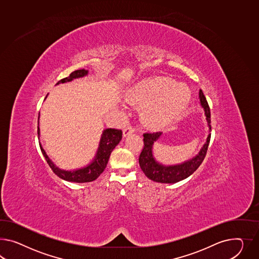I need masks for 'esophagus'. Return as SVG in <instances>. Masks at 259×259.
I'll return each instance as SVG.
<instances>
[{
    "label": "esophagus",
    "mask_w": 259,
    "mask_h": 259,
    "mask_svg": "<svg viewBox=\"0 0 259 259\" xmlns=\"http://www.w3.org/2000/svg\"><path fill=\"white\" fill-rule=\"evenodd\" d=\"M134 132H135V128L134 127H132V126H127V127L124 128V130H123V138H125L128 135L134 133Z\"/></svg>",
    "instance_id": "34e87169"
}]
</instances>
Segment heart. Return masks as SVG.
<instances>
[{"mask_svg": "<svg viewBox=\"0 0 259 259\" xmlns=\"http://www.w3.org/2000/svg\"><path fill=\"white\" fill-rule=\"evenodd\" d=\"M191 91L185 84L167 77H153L136 84L130 100L146 106L143 118L150 125H162L177 119L189 105Z\"/></svg>", "mask_w": 259, "mask_h": 259, "instance_id": "obj_1", "label": "heart"}]
</instances>
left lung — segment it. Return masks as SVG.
Masks as SVG:
<instances>
[{"instance_id":"8db88e82","label":"left lung","mask_w":259,"mask_h":259,"mask_svg":"<svg viewBox=\"0 0 259 259\" xmlns=\"http://www.w3.org/2000/svg\"><path fill=\"white\" fill-rule=\"evenodd\" d=\"M199 98L200 103L203 108V111L206 117L207 124L209 127V132L211 131V119H210V108L207 104V101L203 95V91H199ZM161 132L155 133L143 134V148L140 153V166L144 175L147 176L149 179L153 180L154 182L165 183V184H174L179 182L188 178L192 175L197 168L202 164L205 154L207 152V148L209 145L210 137L211 134L208 135L206 142L203 144V148L200 150L199 154L194 156L193 158L188 161H185L181 164L177 165H163L159 162L155 160L153 154V146L154 143L161 137Z\"/></svg>"}]
</instances>
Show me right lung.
Listing matches in <instances>:
<instances>
[{
    "instance_id": "right-lung-1",
    "label": "right lung",
    "mask_w": 259,
    "mask_h": 259,
    "mask_svg": "<svg viewBox=\"0 0 259 259\" xmlns=\"http://www.w3.org/2000/svg\"><path fill=\"white\" fill-rule=\"evenodd\" d=\"M88 73H89V70H84V69L74 70L73 72L70 73V76L61 79L60 81L57 82L56 84L70 82L73 79L85 76V75H88ZM46 98H47V96L45 97V99ZM38 119H39V116H38ZM39 135H40V130H39V127L37 126V136L39 137ZM121 138H122V131L121 130L113 129V128H107V129L104 130V132L102 134V137H101V140H100L98 150H97V153H96L94 159L87 167L78 168V169H73V170H66V169L58 168L56 164L50 159V157L46 154L45 150L42 148L40 142H39V147H40L42 154L44 155L50 168L53 169V171L59 178L66 180V181H69V182H91V181L96 180L100 175L105 170V167H106L108 160H109L112 151L119 144V141L121 140Z\"/></svg>"
}]
</instances>
